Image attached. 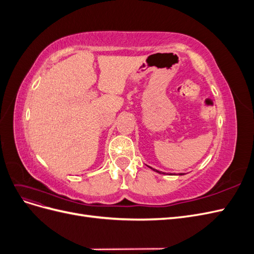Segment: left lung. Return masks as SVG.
Masks as SVG:
<instances>
[{
	"instance_id": "obj_1",
	"label": "left lung",
	"mask_w": 254,
	"mask_h": 254,
	"mask_svg": "<svg viewBox=\"0 0 254 254\" xmlns=\"http://www.w3.org/2000/svg\"><path fill=\"white\" fill-rule=\"evenodd\" d=\"M150 168H151V167H150ZM156 172H158V173H160V174H161V173H162V172H159V171H156ZM181 175H182V174H181Z\"/></svg>"
}]
</instances>
